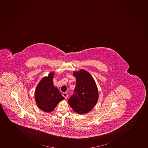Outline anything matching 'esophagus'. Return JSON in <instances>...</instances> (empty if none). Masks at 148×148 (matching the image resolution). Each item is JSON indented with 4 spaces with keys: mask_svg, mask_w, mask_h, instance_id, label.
I'll list each match as a JSON object with an SVG mask.
<instances>
[{
    "mask_svg": "<svg viewBox=\"0 0 148 148\" xmlns=\"http://www.w3.org/2000/svg\"><path fill=\"white\" fill-rule=\"evenodd\" d=\"M62 96L64 97V98L65 99H67L68 98V94L67 93H63L62 94Z\"/></svg>",
    "mask_w": 148,
    "mask_h": 148,
    "instance_id": "1",
    "label": "esophagus"
}]
</instances>
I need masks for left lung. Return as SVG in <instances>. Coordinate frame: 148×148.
<instances>
[{
  "mask_svg": "<svg viewBox=\"0 0 148 148\" xmlns=\"http://www.w3.org/2000/svg\"><path fill=\"white\" fill-rule=\"evenodd\" d=\"M76 77L74 93L68 99V103L78 114H86L91 111L96 105L99 92L93 78L86 71L81 69L73 72Z\"/></svg>",
  "mask_w": 148,
  "mask_h": 148,
  "instance_id": "1",
  "label": "left lung"
}]
</instances>
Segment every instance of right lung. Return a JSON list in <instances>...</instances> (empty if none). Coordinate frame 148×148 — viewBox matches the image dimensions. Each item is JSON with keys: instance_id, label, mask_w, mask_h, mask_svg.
I'll use <instances>...</instances> for the list:
<instances>
[{"instance_id": "1", "label": "right lung", "mask_w": 148, "mask_h": 148, "mask_svg": "<svg viewBox=\"0 0 148 148\" xmlns=\"http://www.w3.org/2000/svg\"><path fill=\"white\" fill-rule=\"evenodd\" d=\"M54 73L51 72L48 76L40 80L35 90V99L38 107L47 112L53 111L60 101L64 99L59 89L53 85Z\"/></svg>"}]
</instances>
